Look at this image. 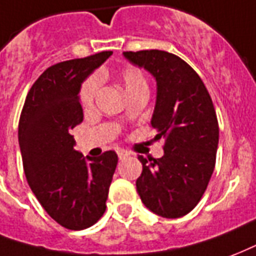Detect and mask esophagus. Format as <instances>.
Listing matches in <instances>:
<instances>
[{"label": "esophagus", "instance_id": "34e87169", "mask_svg": "<svg viewBox=\"0 0 256 256\" xmlns=\"http://www.w3.org/2000/svg\"><path fill=\"white\" fill-rule=\"evenodd\" d=\"M117 154H118V158H120V160H126V156H130V152L126 150H118L117 151Z\"/></svg>", "mask_w": 256, "mask_h": 256}]
</instances>
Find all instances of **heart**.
I'll return each mask as SVG.
<instances>
[{
    "label": "heart",
    "mask_w": 256,
    "mask_h": 256,
    "mask_svg": "<svg viewBox=\"0 0 256 256\" xmlns=\"http://www.w3.org/2000/svg\"><path fill=\"white\" fill-rule=\"evenodd\" d=\"M120 80L124 90L128 95L134 94L136 91H142V90H147V82L144 74L140 69L135 68V66H126L120 72ZM98 91V80L90 79L86 82L82 86L80 90V102L84 108L92 105L95 95Z\"/></svg>",
    "instance_id": "b5f03b06"
}]
</instances>
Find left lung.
Wrapping results in <instances>:
<instances>
[{
  "instance_id": "1",
  "label": "left lung",
  "mask_w": 256,
  "mask_h": 256,
  "mask_svg": "<svg viewBox=\"0 0 256 256\" xmlns=\"http://www.w3.org/2000/svg\"><path fill=\"white\" fill-rule=\"evenodd\" d=\"M130 64L146 69L156 82L151 126L165 138L161 158L139 156L143 165L136 190L156 216L178 218L196 206L210 182L218 147V121L199 74L164 50L124 52Z\"/></svg>"
}]
</instances>
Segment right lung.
I'll return each mask as SVG.
<instances>
[{
	"label": "right lung",
	"instance_id": "obj_1",
	"mask_svg": "<svg viewBox=\"0 0 256 256\" xmlns=\"http://www.w3.org/2000/svg\"><path fill=\"white\" fill-rule=\"evenodd\" d=\"M112 52L58 62L44 70L30 90L18 122V146L30 188L61 226L82 230L106 210L117 154L100 158L74 148L70 130L83 121L80 87Z\"/></svg>",
	"mask_w": 256,
	"mask_h": 256
}]
</instances>
